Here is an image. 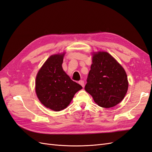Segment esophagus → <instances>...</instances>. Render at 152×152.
<instances>
[{
  "label": "esophagus",
  "mask_w": 152,
  "mask_h": 152,
  "mask_svg": "<svg viewBox=\"0 0 152 152\" xmlns=\"http://www.w3.org/2000/svg\"><path fill=\"white\" fill-rule=\"evenodd\" d=\"M79 84H80L83 87H84V82L83 80H80L79 82Z\"/></svg>",
  "instance_id": "34e87169"
}]
</instances>
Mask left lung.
Listing matches in <instances>:
<instances>
[{"mask_svg":"<svg viewBox=\"0 0 152 152\" xmlns=\"http://www.w3.org/2000/svg\"><path fill=\"white\" fill-rule=\"evenodd\" d=\"M93 54V63L85 90L99 107H113L122 102L127 93L129 86L127 74L108 53L99 51Z\"/></svg>","mask_w":152,"mask_h":152,"instance_id":"8db88e82","label":"left lung"}]
</instances>
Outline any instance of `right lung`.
Instances as JSON below:
<instances>
[{
  "mask_svg": "<svg viewBox=\"0 0 152 152\" xmlns=\"http://www.w3.org/2000/svg\"><path fill=\"white\" fill-rule=\"evenodd\" d=\"M65 53L50 56L40 68L36 77L35 92L44 107L61 111L70 103L82 87L73 81L63 70Z\"/></svg>",
  "mask_w": 152,
  "mask_h": 152,
  "instance_id": "add662e5",
  "label": "right lung"
}]
</instances>
